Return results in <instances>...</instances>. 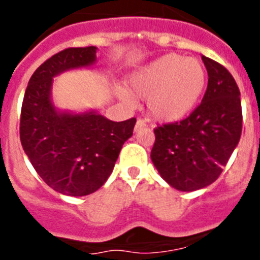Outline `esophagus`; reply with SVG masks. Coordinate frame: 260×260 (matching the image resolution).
<instances>
[{"mask_svg": "<svg viewBox=\"0 0 260 260\" xmlns=\"http://www.w3.org/2000/svg\"><path fill=\"white\" fill-rule=\"evenodd\" d=\"M147 126L146 121H143V119H138L137 121V125H135V132H138V130H141V128H144Z\"/></svg>", "mask_w": 260, "mask_h": 260, "instance_id": "1", "label": "esophagus"}]
</instances>
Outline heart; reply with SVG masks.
Here are the masks:
<instances>
[{
  "label": "heart",
  "mask_w": 260,
  "mask_h": 260,
  "mask_svg": "<svg viewBox=\"0 0 260 260\" xmlns=\"http://www.w3.org/2000/svg\"><path fill=\"white\" fill-rule=\"evenodd\" d=\"M128 93L147 99L153 119L176 123L189 116L201 102L207 86V70L198 58L167 53L135 70L127 80ZM126 102L132 99L119 93Z\"/></svg>",
  "instance_id": "obj_1"
}]
</instances>
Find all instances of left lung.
Masks as SVG:
<instances>
[{
    "label": "left lung",
    "instance_id": "obj_1",
    "mask_svg": "<svg viewBox=\"0 0 260 260\" xmlns=\"http://www.w3.org/2000/svg\"><path fill=\"white\" fill-rule=\"evenodd\" d=\"M208 86L201 105L181 122L155 128L151 160L162 180L180 191L204 189L217 180L242 132L241 93L232 74L202 56Z\"/></svg>",
    "mask_w": 260,
    "mask_h": 260
}]
</instances>
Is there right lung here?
I'll use <instances>...</instances> for the list:
<instances>
[{"label":"right lung","mask_w":260,"mask_h":260,"mask_svg":"<svg viewBox=\"0 0 260 260\" xmlns=\"http://www.w3.org/2000/svg\"><path fill=\"white\" fill-rule=\"evenodd\" d=\"M96 47L69 48L41 63L28 82L20 114V142L35 171L53 190L69 197L92 194L113 171L137 119L114 122L98 109L61 110L52 88L62 73L92 68Z\"/></svg>","instance_id":"obj_1"}]
</instances>
